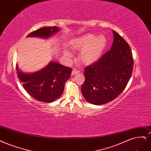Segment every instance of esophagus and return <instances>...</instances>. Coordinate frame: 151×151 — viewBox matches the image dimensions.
I'll list each match as a JSON object with an SVG mask.
<instances>
[{
    "label": "esophagus",
    "mask_w": 151,
    "mask_h": 151,
    "mask_svg": "<svg viewBox=\"0 0 151 151\" xmlns=\"http://www.w3.org/2000/svg\"><path fill=\"white\" fill-rule=\"evenodd\" d=\"M79 72H80V70H77V69H74L72 70V75L74 76V75H75L77 73H79Z\"/></svg>",
    "instance_id": "1"
}]
</instances>
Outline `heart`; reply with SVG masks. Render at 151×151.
Here are the masks:
<instances>
[{
    "label": "heart",
    "mask_w": 151,
    "mask_h": 151,
    "mask_svg": "<svg viewBox=\"0 0 151 151\" xmlns=\"http://www.w3.org/2000/svg\"><path fill=\"white\" fill-rule=\"evenodd\" d=\"M107 40L105 35L96 36L93 34H87L73 40L71 47L75 49L81 50L79 55V60L85 64H91L101 58L106 49ZM65 54L70 57V54L65 51Z\"/></svg>",
    "instance_id": "obj_1"
}]
</instances>
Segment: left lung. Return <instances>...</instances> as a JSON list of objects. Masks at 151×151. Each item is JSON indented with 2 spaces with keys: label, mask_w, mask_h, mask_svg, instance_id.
Segmentation results:
<instances>
[{
  "label": "left lung",
  "mask_w": 151,
  "mask_h": 151,
  "mask_svg": "<svg viewBox=\"0 0 151 151\" xmlns=\"http://www.w3.org/2000/svg\"><path fill=\"white\" fill-rule=\"evenodd\" d=\"M111 49L91 65L85 67L81 92L85 99L102 105L119 96L131 77L134 60L129 45L116 31Z\"/></svg>",
  "instance_id": "8db88e82"
}]
</instances>
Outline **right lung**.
I'll use <instances>...</instances> for the list:
<instances>
[{"label":"right lung","mask_w":151,"mask_h":151,"mask_svg":"<svg viewBox=\"0 0 151 151\" xmlns=\"http://www.w3.org/2000/svg\"><path fill=\"white\" fill-rule=\"evenodd\" d=\"M59 31L57 27H45L28 34L27 37L47 38ZM17 76L29 94L35 99L49 103L59 98L64 89L65 82L71 75L72 69L56 62H51L45 68L32 74H25L19 70Z\"/></svg>","instance_id":"right-lung-1"}]
</instances>
